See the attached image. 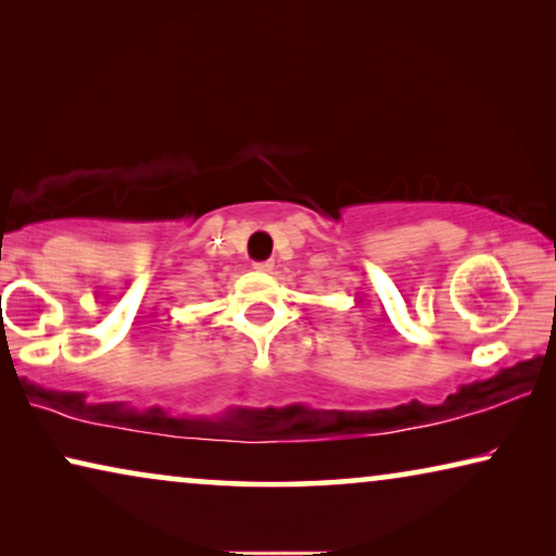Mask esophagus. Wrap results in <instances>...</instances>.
I'll return each instance as SVG.
<instances>
[{
  "instance_id": "1",
  "label": "esophagus",
  "mask_w": 556,
  "mask_h": 556,
  "mask_svg": "<svg viewBox=\"0 0 556 556\" xmlns=\"http://www.w3.org/2000/svg\"><path fill=\"white\" fill-rule=\"evenodd\" d=\"M253 268L257 273H265V276H268V273H273V268H276V263H273V261H261V263H255Z\"/></svg>"
}]
</instances>
